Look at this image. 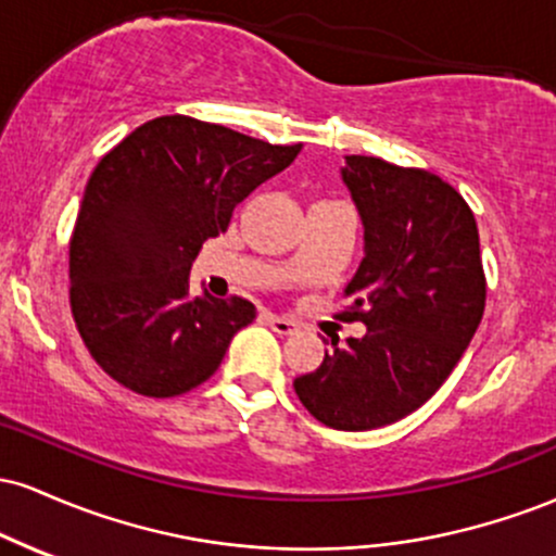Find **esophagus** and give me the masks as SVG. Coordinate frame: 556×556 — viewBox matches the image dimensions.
Wrapping results in <instances>:
<instances>
[{"instance_id":"obj_1","label":"esophagus","mask_w":556,"mask_h":556,"mask_svg":"<svg viewBox=\"0 0 556 556\" xmlns=\"http://www.w3.org/2000/svg\"><path fill=\"white\" fill-rule=\"evenodd\" d=\"M266 324H269V327L277 331V334H292V331L298 329V324L292 321V318H287V316H277V314H266Z\"/></svg>"}]
</instances>
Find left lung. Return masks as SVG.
Here are the masks:
<instances>
[{
	"instance_id": "8db88e82",
	"label": "left lung",
	"mask_w": 556,
	"mask_h": 556,
	"mask_svg": "<svg viewBox=\"0 0 556 556\" xmlns=\"http://www.w3.org/2000/svg\"><path fill=\"white\" fill-rule=\"evenodd\" d=\"M366 258L344 295V321L366 337L331 350L292 381L298 400L329 429L368 431L410 416L463 358L486 308L476 216L433 172L379 156H348Z\"/></svg>"
}]
</instances>
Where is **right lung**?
Listing matches in <instances>:
<instances>
[{
  "label": "right lung",
  "instance_id": "1",
  "mask_svg": "<svg viewBox=\"0 0 556 556\" xmlns=\"http://www.w3.org/2000/svg\"><path fill=\"white\" fill-rule=\"evenodd\" d=\"M298 151L167 114L101 156L70 238V308L101 371L143 397L212 379L256 305L193 298L190 264Z\"/></svg>",
  "mask_w": 556,
  "mask_h": 556
}]
</instances>
